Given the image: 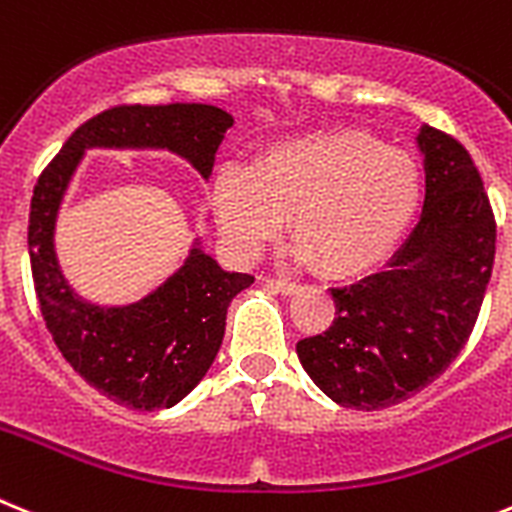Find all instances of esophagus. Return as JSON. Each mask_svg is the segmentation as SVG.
<instances>
[{"label":"esophagus","mask_w":512,"mask_h":512,"mask_svg":"<svg viewBox=\"0 0 512 512\" xmlns=\"http://www.w3.org/2000/svg\"><path fill=\"white\" fill-rule=\"evenodd\" d=\"M266 287H272V290L282 292V295H295L300 290V285H295V282H287V279L277 277H266Z\"/></svg>","instance_id":"esophagus-1"}]
</instances>
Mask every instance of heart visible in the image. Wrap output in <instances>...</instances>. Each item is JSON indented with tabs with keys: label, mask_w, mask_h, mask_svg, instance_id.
<instances>
[{
	"label": "heart",
	"mask_w": 512,
	"mask_h": 512,
	"mask_svg": "<svg viewBox=\"0 0 512 512\" xmlns=\"http://www.w3.org/2000/svg\"><path fill=\"white\" fill-rule=\"evenodd\" d=\"M419 168L406 152L365 131H318L279 139L251 170L222 168L214 212L222 238L251 259L287 227L292 256L329 277H355L396 248L419 207Z\"/></svg>",
	"instance_id": "heart-1"
}]
</instances>
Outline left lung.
I'll return each instance as SVG.
<instances>
[{
	"mask_svg": "<svg viewBox=\"0 0 512 512\" xmlns=\"http://www.w3.org/2000/svg\"><path fill=\"white\" fill-rule=\"evenodd\" d=\"M425 207L386 269L331 287L334 323L298 342L331 401L375 412L430 386L469 342L492 264L495 214L464 144L422 124Z\"/></svg>",
	"mask_w": 512,
	"mask_h": 512,
	"instance_id": "1",
	"label": "left lung"
}]
</instances>
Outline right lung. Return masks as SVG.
I'll list each match as a JSON object with an SVG mask.
<instances>
[{
  "instance_id": "1",
  "label": "right lung",
  "mask_w": 512,
  "mask_h": 512,
  "mask_svg": "<svg viewBox=\"0 0 512 512\" xmlns=\"http://www.w3.org/2000/svg\"><path fill=\"white\" fill-rule=\"evenodd\" d=\"M230 126L233 116L207 103L108 108L74 131L33 189L28 251L46 329L90 386L129 409H168L194 391L220 352L227 305L253 277L222 269L196 238L181 269L142 300L90 303L56 259L61 202L87 150H168L207 181Z\"/></svg>"
}]
</instances>
